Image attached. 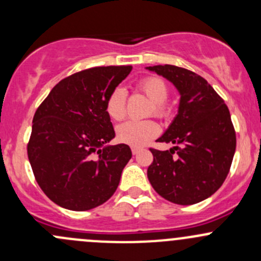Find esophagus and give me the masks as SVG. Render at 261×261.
Segmentation results:
<instances>
[{
  "instance_id": "1",
  "label": "esophagus",
  "mask_w": 261,
  "mask_h": 261,
  "mask_svg": "<svg viewBox=\"0 0 261 261\" xmlns=\"http://www.w3.org/2000/svg\"><path fill=\"white\" fill-rule=\"evenodd\" d=\"M131 151H133L134 155H138L139 152H140V149H138V147H133V149H131Z\"/></svg>"
}]
</instances>
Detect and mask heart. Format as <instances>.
I'll return each mask as SVG.
<instances>
[{
    "label": "heart",
    "mask_w": 261,
    "mask_h": 261,
    "mask_svg": "<svg viewBox=\"0 0 261 261\" xmlns=\"http://www.w3.org/2000/svg\"><path fill=\"white\" fill-rule=\"evenodd\" d=\"M139 89L152 102L151 114L165 118L170 114L167 103L169 93L168 84L159 77H146L139 82ZM106 112L110 118L120 121L126 115V94L122 88H116L106 101ZM160 127L155 121H127L117 127V139L123 144L140 147L146 145L151 139L159 135Z\"/></svg>",
    "instance_id": "1"
}]
</instances>
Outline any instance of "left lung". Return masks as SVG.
Masks as SVG:
<instances>
[{
    "label": "left lung",
    "instance_id": "obj_1",
    "mask_svg": "<svg viewBox=\"0 0 261 261\" xmlns=\"http://www.w3.org/2000/svg\"><path fill=\"white\" fill-rule=\"evenodd\" d=\"M146 69L172 82L180 94L178 115L160 143L177 146L150 149L154 160L147 178L158 194L177 204H194L211 197L230 172L236 134L223 99L204 78L175 65Z\"/></svg>",
    "mask_w": 261,
    "mask_h": 261
}]
</instances>
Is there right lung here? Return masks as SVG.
<instances>
[{
  "label": "right lung",
  "instance_id": "right-lung-1",
  "mask_svg": "<svg viewBox=\"0 0 261 261\" xmlns=\"http://www.w3.org/2000/svg\"><path fill=\"white\" fill-rule=\"evenodd\" d=\"M131 69L112 65L74 73L36 110L28 156L39 187L58 206L87 211L117 189L133 154L126 144L105 146L115 138L106 101Z\"/></svg>",
  "mask_w": 261,
  "mask_h": 261
}]
</instances>
